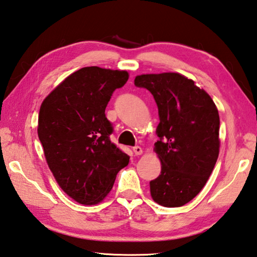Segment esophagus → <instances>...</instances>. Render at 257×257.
<instances>
[{
    "label": "esophagus",
    "mask_w": 257,
    "mask_h": 257,
    "mask_svg": "<svg viewBox=\"0 0 257 257\" xmlns=\"http://www.w3.org/2000/svg\"><path fill=\"white\" fill-rule=\"evenodd\" d=\"M133 150H134V153H135L136 156L143 154V148L139 147V146H135V147L133 148Z\"/></svg>",
    "instance_id": "obj_1"
}]
</instances>
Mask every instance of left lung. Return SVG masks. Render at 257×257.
Here are the masks:
<instances>
[{"instance_id": "obj_1", "label": "left lung", "mask_w": 257, "mask_h": 257, "mask_svg": "<svg viewBox=\"0 0 257 257\" xmlns=\"http://www.w3.org/2000/svg\"><path fill=\"white\" fill-rule=\"evenodd\" d=\"M135 85L154 95L160 122L155 152L162 172L150 194L165 207H180L207 183L219 154V114L209 94L174 72L142 74Z\"/></svg>"}]
</instances>
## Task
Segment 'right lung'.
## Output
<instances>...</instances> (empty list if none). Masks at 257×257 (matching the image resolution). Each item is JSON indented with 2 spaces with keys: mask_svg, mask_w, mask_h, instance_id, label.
I'll return each mask as SVG.
<instances>
[{
  "mask_svg": "<svg viewBox=\"0 0 257 257\" xmlns=\"http://www.w3.org/2000/svg\"><path fill=\"white\" fill-rule=\"evenodd\" d=\"M127 71L85 67L70 74L39 112L38 135L60 187L75 202L94 205L108 195L129 156L110 140L112 123L105 107Z\"/></svg>",
  "mask_w": 257,
  "mask_h": 257,
  "instance_id": "right-lung-1",
  "label": "right lung"
}]
</instances>
